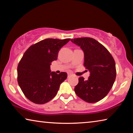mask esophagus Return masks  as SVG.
I'll list each match as a JSON object with an SVG mask.
<instances>
[{
	"instance_id": "34e87169",
	"label": "esophagus",
	"mask_w": 133,
	"mask_h": 133,
	"mask_svg": "<svg viewBox=\"0 0 133 133\" xmlns=\"http://www.w3.org/2000/svg\"><path fill=\"white\" fill-rule=\"evenodd\" d=\"M71 75H72L71 73H67V76H68V77H69L70 76H71Z\"/></svg>"
}]
</instances>
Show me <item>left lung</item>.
<instances>
[{"label": "left lung", "instance_id": "1", "mask_svg": "<svg viewBox=\"0 0 133 133\" xmlns=\"http://www.w3.org/2000/svg\"><path fill=\"white\" fill-rule=\"evenodd\" d=\"M71 41L84 51V66L90 72L88 80L78 78L75 93L87 103L99 102L109 93L116 80L115 61L107 49L93 38H76Z\"/></svg>", "mask_w": 133, "mask_h": 133}]
</instances>
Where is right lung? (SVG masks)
<instances>
[{
    "label": "right lung",
    "instance_id": "add662e5",
    "mask_svg": "<svg viewBox=\"0 0 133 133\" xmlns=\"http://www.w3.org/2000/svg\"><path fill=\"white\" fill-rule=\"evenodd\" d=\"M70 39H46L31 45L17 66V82L24 96L31 102L42 104L55 97L67 74L50 71L51 63Z\"/></svg>",
    "mask_w": 133,
    "mask_h": 133
}]
</instances>
